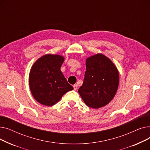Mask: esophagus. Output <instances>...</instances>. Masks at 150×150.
I'll list each match as a JSON object with an SVG mask.
<instances>
[{
  "label": "esophagus",
  "mask_w": 150,
  "mask_h": 150,
  "mask_svg": "<svg viewBox=\"0 0 150 150\" xmlns=\"http://www.w3.org/2000/svg\"><path fill=\"white\" fill-rule=\"evenodd\" d=\"M73 87H74V90L76 91V90L77 89V88H78V85H77V84H74V85L73 86Z\"/></svg>",
  "instance_id": "34e87169"
}]
</instances>
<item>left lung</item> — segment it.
I'll return each mask as SVG.
<instances>
[{
  "mask_svg": "<svg viewBox=\"0 0 150 150\" xmlns=\"http://www.w3.org/2000/svg\"><path fill=\"white\" fill-rule=\"evenodd\" d=\"M86 66L83 83L78 92L88 106L103 107L117 92L119 83L118 70L111 59L100 53L86 59Z\"/></svg>",
  "mask_w": 150,
  "mask_h": 150,
  "instance_id": "obj_1",
  "label": "left lung"
}]
</instances>
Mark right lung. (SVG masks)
Returning <instances> with one entry per match:
<instances>
[{
    "label": "right lung",
    "mask_w": 150,
    "mask_h": 150,
    "mask_svg": "<svg viewBox=\"0 0 150 150\" xmlns=\"http://www.w3.org/2000/svg\"><path fill=\"white\" fill-rule=\"evenodd\" d=\"M64 57L47 54L39 58L31 67L29 86L35 99L45 106H52L74 88L68 83L60 70Z\"/></svg>",
    "instance_id": "obj_1"
}]
</instances>
